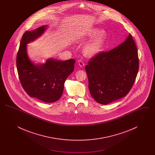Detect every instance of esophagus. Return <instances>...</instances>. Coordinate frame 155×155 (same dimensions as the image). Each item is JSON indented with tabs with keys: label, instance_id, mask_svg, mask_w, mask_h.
I'll return each instance as SVG.
<instances>
[{
	"label": "esophagus",
	"instance_id": "34e87169",
	"mask_svg": "<svg viewBox=\"0 0 155 155\" xmlns=\"http://www.w3.org/2000/svg\"><path fill=\"white\" fill-rule=\"evenodd\" d=\"M78 63L79 66H80V67H84V66H85L84 62V61H83L82 59H80V60H78Z\"/></svg>",
	"mask_w": 155,
	"mask_h": 155
}]
</instances>
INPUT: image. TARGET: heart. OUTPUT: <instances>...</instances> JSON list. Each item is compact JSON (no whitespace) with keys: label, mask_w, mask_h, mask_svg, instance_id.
Segmentation results:
<instances>
[{"label":"heart","mask_w":155,"mask_h":155,"mask_svg":"<svg viewBox=\"0 0 155 155\" xmlns=\"http://www.w3.org/2000/svg\"><path fill=\"white\" fill-rule=\"evenodd\" d=\"M87 37L92 38L84 46L83 52L85 56L92 57L101 51L106 39L107 33L104 30L99 31L98 29L94 28L89 30Z\"/></svg>","instance_id":"obj_1"}]
</instances>
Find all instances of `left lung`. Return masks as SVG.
<instances>
[{"instance_id":"1","label":"left lung","mask_w":155,"mask_h":155,"mask_svg":"<svg viewBox=\"0 0 155 155\" xmlns=\"http://www.w3.org/2000/svg\"><path fill=\"white\" fill-rule=\"evenodd\" d=\"M138 69L137 48L130 34L117 47L90 59L85 70L91 96L102 104L124 97L132 88Z\"/></svg>"}]
</instances>
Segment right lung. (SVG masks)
Here are the masks:
<instances>
[{"label": "right lung", "instance_id": "1", "mask_svg": "<svg viewBox=\"0 0 155 155\" xmlns=\"http://www.w3.org/2000/svg\"><path fill=\"white\" fill-rule=\"evenodd\" d=\"M46 26L32 31H26L22 35L17 54V69L22 88L32 97L46 103L58 101L63 94L64 82L74 69V59L58 61L48 59L45 64L35 65L27 54L26 45L41 35Z\"/></svg>", "mask_w": 155, "mask_h": 155}]
</instances>
